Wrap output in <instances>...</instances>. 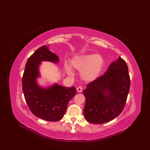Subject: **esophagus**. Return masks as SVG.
Returning a JSON list of instances; mask_svg holds the SVG:
<instances>
[{
	"mask_svg": "<svg viewBox=\"0 0 150 150\" xmlns=\"http://www.w3.org/2000/svg\"><path fill=\"white\" fill-rule=\"evenodd\" d=\"M77 92H79V93L82 92V91H83V87H78L77 88Z\"/></svg>",
	"mask_w": 150,
	"mask_h": 150,
	"instance_id": "obj_1",
	"label": "esophagus"
}]
</instances>
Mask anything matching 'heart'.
Masks as SVG:
<instances>
[{"label":"heart","instance_id":"obj_1","mask_svg":"<svg viewBox=\"0 0 150 150\" xmlns=\"http://www.w3.org/2000/svg\"><path fill=\"white\" fill-rule=\"evenodd\" d=\"M72 67L81 71V77L87 82H91L98 77L104 65V59L98 54H84L76 55L71 62ZM65 69L69 74L72 75L69 66H65Z\"/></svg>","mask_w":150,"mask_h":150}]
</instances>
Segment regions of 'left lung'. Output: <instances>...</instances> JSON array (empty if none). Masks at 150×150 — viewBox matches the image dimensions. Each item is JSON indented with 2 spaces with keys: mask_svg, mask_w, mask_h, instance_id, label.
<instances>
[{
  "mask_svg": "<svg viewBox=\"0 0 150 150\" xmlns=\"http://www.w3.org/2000/svg\"><path fill=\"white\" fill-rule=\"evenodd\" d=\"M130 87L128 65L119 57L105 74L88 83L83 91L85 118L90 123L103 124L117 117L125 106Z\"/></svg>",
  "mask_w": 150,
  "mask_h": 150,
  "instance_id": "1",
  "label": "left lung"
}]
</instances>
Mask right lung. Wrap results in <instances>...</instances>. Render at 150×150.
Instances as JSON below:
<instances>
[{
	"label": "right lung",
	"mask_w": 150,
	"mask_h": 150,
	"mask_svg": "<svg viewBox=\"0 0 150 150\" xmlns=\"http://www.w3.org/2000/svg\"><path fill=\"white\" fill-rule=\"evenodd\" d=\"M43 61L57 63L59 58L45 45L38 49L27 61L22 76V91L30 111L43 120L55 122L64 116L69 100L77 91L75 87H65L55 84L43 88L37 84L39 65Z\"/></svg>",
	"instance_id": "add662e5"
}]
</instances>
